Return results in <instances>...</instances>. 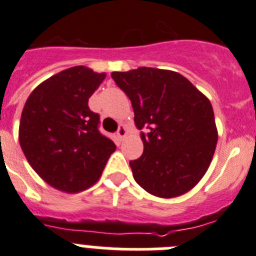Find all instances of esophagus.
<instances>
[{"instance_id":"34e87169","label":"esophagus","mask_w":256,"mask_h":256,"mask_svg":"<svg viewBox=\"0 0 256 256\" xmlns=\"http://www.w3.org/2000/svg\"><path fill=\"white\" fill-rule=\"evenodd\" d=\"M126 133H128V132H126V126H119V130H118V133H116V134H118V138L120 140V141H123V140L126 138Z\"/></svg>"}]
</instances>
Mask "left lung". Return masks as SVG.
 <instances>
[{"mask_svg":"<svg viewBox=\"0 0 256 256\" xmlns=\"http://www.w3.org/2000/svg\"><path fill=\"white\" fill-rule=\"evenodd\" d=\"M130 97L134 123L142 133L144 154L130 162L133 177L151 195L173 198L204 177L218 141L209 98L177 72L141 66L112 72Z\"/></svg>","mask_w":256,"mask_h":256,"instance_id":"1","label":"left lung"}]
</instances>
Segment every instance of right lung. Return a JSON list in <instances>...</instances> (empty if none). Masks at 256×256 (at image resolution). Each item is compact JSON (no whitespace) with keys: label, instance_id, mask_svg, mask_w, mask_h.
Masks as SVG:
<instances>
[{"label":"right lung","instance_id":"1","mask_svg":"<svg viewBox=\"0 0 256 256\" xmlns=\"http://www.w3.org/2000/svg\"><path fill=\"white\" fill-rule=\"evenodd\" d=\"M83 65L38 84L22 112L19 142L30 166L58 191L76 194L100 180L116 146L98 132L88 98L105 79Z\"/></svg>","mask_w":256,"mask_h":256}]
</instances>
